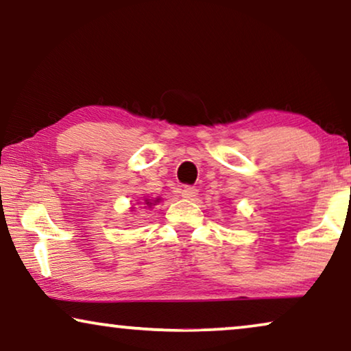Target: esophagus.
<instances>
[{"instance_id": "34e87169", "label": "esophagus", "mask_w": 351, "mask_h": 351, "mask_svg": "<svg viewBox=\"0 0 351 351\" xmlns=\"http://www.w3.org/2000/svg\"><path fill=\"white\" fill-rule=\"evenodd\" d=\"M197 192H199V189L194 186H184L181 189V195L184 197V199H194V197H197Z\"/></svg>"}]
</instances>
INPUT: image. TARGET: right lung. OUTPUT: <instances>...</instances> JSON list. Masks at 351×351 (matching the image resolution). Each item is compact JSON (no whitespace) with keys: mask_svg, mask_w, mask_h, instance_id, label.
Here are the masks:
<instances>
[{"mask_svg":"<svg viewBox=\"0 0 351 351\" xmlns=\"http://www.w3.org/2000/svg\"><path fill=\"white\" fill-rule=\"evenodd\" d=\"M146 204H147V205H149V202H147V200H146Z\"/></svg>","mask_w":351,"mask_h":351,"instance_id":"add662e5","label":"right lung"}]
</instances>
